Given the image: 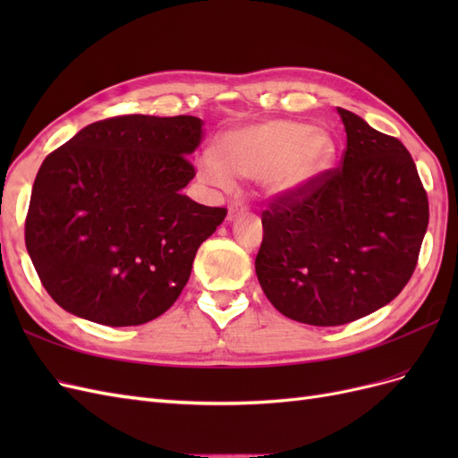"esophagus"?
Listing matches in <instances>:
<instances>
[{"mask_svg": "<svg viewBox=\"0 0 458 458\" xmlns=\"http://www.w3.org/2000/svg\"><path fill=\"white\" fill-rule=\"evenodd\" d=\"M244 210H246V206H244V204H241V202H234V204H231V206H229V214H227V219L231 221L234 216L241 214V212H244Z\"/></svg>", "mask_w": 458, "mask_h": 458, "instance_id": "34e87169", "label": "esophagus"}]
</instances>
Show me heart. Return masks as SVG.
<instances>
[{
  "mask_svg": "<svg viewBox=\"0 0 458 458\" xmlns=\"http://www.w3.org/2000/svg\"><path fill=\"white\" fill-rule=\"evenodd\" d=\"M336 143L327 130L294 120H266L233 128L217 140V155L200 158L208 185L229 191L233 175L261 179L273 197H296L311 189L335 164Z\"/></svg>",
  "mask_w": 458,
  "mask_h": 458,
  "instance_id": "heart-1",
  "label": "heart"
}]
</instances>
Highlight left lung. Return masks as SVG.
Masks as SVG:
<instances>
[{"mask_svg": "<svg viewBox=\"0 0 458 458\" xmlns=\"http://www.w3.org/2000/svg\"><path fill=\"white\" fill-rule=\"evenodd\" d=\"M342 165L261 214L256 275L275 310L336 327L390 303L417 267L428 197L409 150L338 106Z\"/></svg>", "mask_w": 458, "mask_h": 458, "instance_id": "obj_1", "label": "left lung"}]
</instances>
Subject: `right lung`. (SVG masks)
I'll return each mask as SVG.
<instances>
[{"label": "right lung", "instance_id": "1", "mask_svg": "<svg viewBox=\"0 0 458 458\" xmlns=\"http://www.w3.org/2000/svg\"><path fill=\"white\" fill-rule=\"evenodd\" d=\"M200 140L197 116H116L80 130L39 165L24 241L63 310L135 327L174 306L199 246L227 216L182 195Z\"/></svg>", "mask_w": 458, "mask_h": 458}]
</instances>
